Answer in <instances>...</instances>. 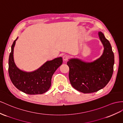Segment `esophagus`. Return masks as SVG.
Returning a JSON list of instances; mask_svg holds the SVG:
<instances>
[{
    "label": "esophagus",
    "instance_id": "34e87169",
    "mask_svg": "<svg viewBox=\"0 0 123 123\" xmlns=\"http://www.w3.org/2000/svg\"><path fill=\"white\" fill-rule=\"evenodd\" d=\"M69 58V56L67 55H65L64 56H63V60L64 61H67Z\"/></svg>",
    "mask_w": 123,
    "mask_h": 123
}]
</instances>
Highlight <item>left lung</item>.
Listing matches in <instances>:
<instances>
[{
	"mask_svg": "<svg viewBox=\"0 0 123 123\" xmlns=\"http://www.w3.org/2000/svg\"><path fill=\"white\" fill-rule=\"evenodd\" d=\"M98 36L104 47L100 57L91 62L78 58L70 59L67 62L72 86L84 94L97 92L105 87L113 72L114 56L110 43L101 31Z\"/></svg>",
	"mask_w": 123,
	"mask_h": 123,
	"instance_id": "8db88e82",
	"label": "left lung"
}]
</instances>
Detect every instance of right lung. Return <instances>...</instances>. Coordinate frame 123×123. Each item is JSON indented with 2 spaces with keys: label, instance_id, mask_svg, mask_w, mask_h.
Wrapping results in <instances>:
<instances>
[{
  "label": "right lung",
  "instance_id": "obj_1",
  "mask_svg": "<svg viewBox=\"0 0 123 123\" xmlns=\"http://www.w3.org/2000/svg\"><path fill=\"white\" fill-rule=\"evenodd\" d=\"M18 38L11 46L9 58L8 72L11 81L16 88L24 93L29 95L43 94L50 88L52 75L62 64V57L47 61L34 71H22L16 67L13 58L14 47Z\"/></svg>",
  "mask_w": 123,
  "mask_h": 123
}]
</instances>
